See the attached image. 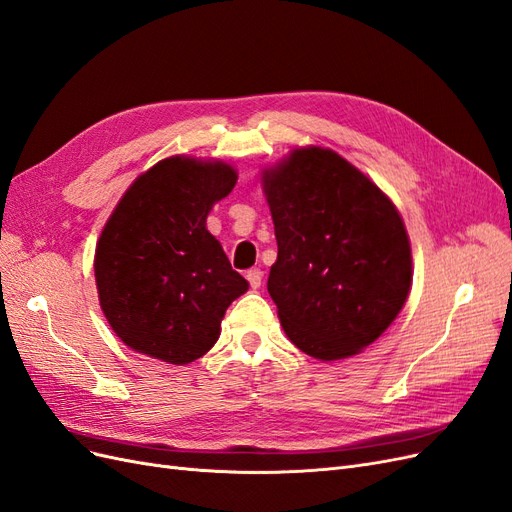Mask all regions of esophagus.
I'll use <instances>...</instances> for the list:
<instances>
[{
  "mask_svg": "<svg viewBox=\"0 0 512 512\" xmlns=\"http://www.w3.org/2000/svg\"><path fill=\"white\" fill-rule=\"evenodd\" d=\"M245 277H247V282H250L252 290L260 288V284H262V271L260 269H250L245 273Z\"/></svg>",
  "mask_w": 512,
  "mask_h": 512,
  "instance_id": "34e87169",
  "label": "esophagus"
}]
</instances>
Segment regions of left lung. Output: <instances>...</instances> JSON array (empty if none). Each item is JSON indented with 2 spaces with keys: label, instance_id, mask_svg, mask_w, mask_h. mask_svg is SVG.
<instances>
[{
  "label": "left lung",
  "instance_id": "1",
  "mask_svg": "<svg viewBox=\"0 0 512 512\" xmlns=\"http://www.w3.org/2000/svg\"><path fill=\"white\" fill-rule=\"evenodd\" d=\"M260 181L277 239L267 288L284 333L320 361L363 352L412 286L410 239L393 200L316 145L292 149Z\"/></svg>",
  "mask_w": 512,
  "mask_h": 512
}]
</instances>
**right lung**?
Listing matches in <instances>:
<instances>
[{
  "label": "right lung",
  "mask_w": 512,
  "mask_h": 512,
  "mask_svg": "<svg viewBox=\"0 0 512 512\" xmlns=\"http://www.w3.org/2000/svg\"><path fill=\"white\" fill-rule=\"evenodd\" d=\"M237 183L222 160L173 156L138 175L106 220L94 273L102 312L134 352L173 365L218 342L250 284L232 271L207 215Z\"/></svg>",
  "instance_id": "add662e5"
}]
</instances>
